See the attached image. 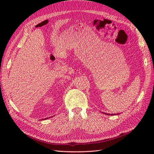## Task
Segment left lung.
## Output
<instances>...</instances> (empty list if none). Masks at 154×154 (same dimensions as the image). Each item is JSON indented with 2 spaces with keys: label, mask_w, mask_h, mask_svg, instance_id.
<instances>
[{
  "label": "left lung",
  "mask_w": 154,
  "mask_h": 154,
  "mask_svg": "<svg viewBox=\"0 0 154 154\" xmlns=\"http://www.w3.org/2000/svg\"><path fill=\"white\" fill-rule=\"evenodd\" d=\"M104 114H105V113H104ZM106 114V115H116L115 114Z\"/></svg>",
  "instance_id": "1"
}]
</instances>
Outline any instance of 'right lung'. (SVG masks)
I'll return each instance as SVG.
<instances>
[{
	"label": "right lung",
	"mask_w": 154,
	"mask_h": 154,
	"mask_svg": "<svg viewBox=\"0 0 154 154\" xmlns=\"http://www.w3.org/2000/svg\"><path fill=\"white\" fill-rule=\"evenodd\" d=\"M48 118H45V119H48Z\"/></svg>",
	"instance_id": "1"
}]
</instances>
